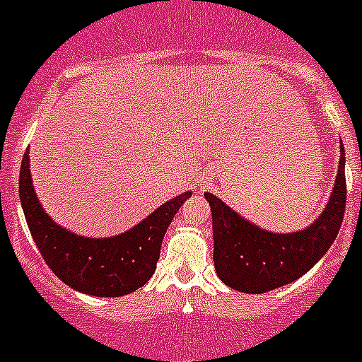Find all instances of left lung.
I'll use <instances>...</instances> for the list:
<instances>
[{
  "label": "left lung",
  "mask_w": 362,
  "mask_h": 362,
  "mask_svg": "<svg viewBox=\"0 0 362 362\" xmlns=\"http://www.w3.org/2000/svg\"><path fill=\"white\" fill-rule=\"evenodd\" d=\"M205 198L212 210L217 276L238 292H270L306 274L334 242L345 216V148L341 145L331 202L322 216L303 231L269 233L245 221L210 192Z\"/></svg>",
  "instance_id": "obj_1"
}]
</instances>
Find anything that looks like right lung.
Masks as SVG:
<instances>
[{
  "mask_svg": "<svg viewBox=\"0 0 362 362\" xmlns=\"http://www.w3.org/2000/svg\"><path fill=\"white\" fill-rule=\"evenodd\" d=\"M30 150L21 163L19 196L35 244L49 269L77 292L120 297L141 288L156 272L164 233L191 192L164 203L125 233L84 238L63 230L42 210L31 185Z\"/></svg>",
  "mask_w": 362,
  "mask_h": 362,
  "instance_id": "1",
  "label": "right lung"
}]
</instances>
